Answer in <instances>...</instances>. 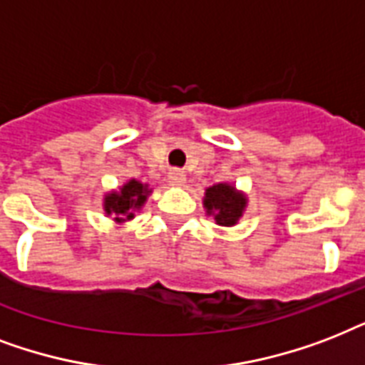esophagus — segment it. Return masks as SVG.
<instances>
[{"label":"esophagus","instance_id":"esophagus-1","mask_svg":"<svg viewBox=\"0 0 365 365\" xmlns=\"http://www.w3.org/2000/svg\"><path fill=\"white\" fill-rule=\"evenodd\" d=\"M168 179L173 186H182L186 182V173L185 171H180V169H171L168 175Z\"/></svg>","mask_w":365,"mask_h":365}]
</instances>
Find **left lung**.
I'll list each match as a JSON object with an SVG mask.
<instances>
[{
    "mask_svg": "<svg viewBox=\"0 0 365 365\" xmlns=\"http://www.w3.org/2000/svg\"><path fill=\"white\" fill-rule=\"evenodd\" d=\"M203 209L207 217H213L217 225L234 227L247 209V196L230 182H217L205 188Z\"/></svg>",
    "mask_w": 365,
    "mask_h": 365,
    "instance_id": "8db88e82",
    "label": "left lung"
}]
</instances>
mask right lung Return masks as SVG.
Returning <instances> with one entry per match:
<instances>
[{"mask_svg":"<svg viewBox=\"0 0 365 365\" xmlns=\"http://www.w3.org/2000/svg\"><path fill=\"white\" fill-rule=\"evenodd\" d=\"M150 194V185L140 182L137 179H129L118 190H110L104 194V215L112 217L118 225L133 221L135 215L140 213V209L144 207V203H146Z\"/></svg>","mask_w":365,"mask_h":365,"instance_id":"obj_1","label":"right lung"}]
</instances>
